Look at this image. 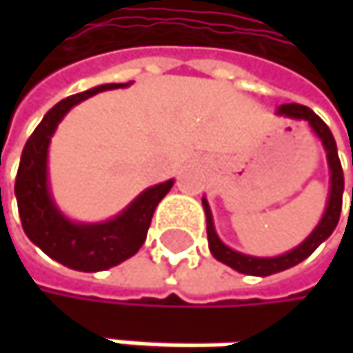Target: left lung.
Masks as SVG:
<instances>
[{"mask_svg":"<svg viewBox=\"0 0 353 353\" xmlns=\"http://www.w3.org/2000/svg\"><path fill=\"white\" fill-rule=\"evenodd\" d=\"M276 116L282 118H290V120H305L311 130L315 132L325 153H327V168H329V196H327V204H325V212L317 223V227L311 231V235L292 247L286 253L280 255H272V257H259V255H249V253H241L233 247L225 245L214 229V221H212V210L210 204L206 200V196L202 198V206H204V214H206V233H208V247L210 253L223 261L225 265L237 270L239 274H247V276H272L278 272H284L288 268H294L296 263L305 261L315 249H317L323 241L329 239V235L335 231L337 223H339V214H341V198H343V172H341V163H339V155H337V145L335 139L329 130V126L319 118L317 114L307 106L301 104H282L276 110Z\"/></svg>","mask_w":353,"mask_h":353,"instance_id":"1","label":"left lung"}]
</instances>
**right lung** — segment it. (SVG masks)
Instances as JSON below:
<instances>
[{
    "mask_svg": "<svg viewBox=\"0 0 353 353\" xmlns=\"http://www.w3.org/2000/svg\"><path fill=\"white\" fill-rule=\"evenodd\" d=\"M130 83H104L61 100L44 114L22 151L14 192L24 233L50 259L77 272H102L132 257L147 239L157 204L174 185V179H168L143 190L124 210L100 223L69 219L52 198L48 147L61 120L83 100L100 92L128 88Z\"/></svg>",
    "mask_w": 353,
    "mask_h": 353,
    "instance_id": "right-lung-1",
    "label": "right lung"
}]
</instances>
